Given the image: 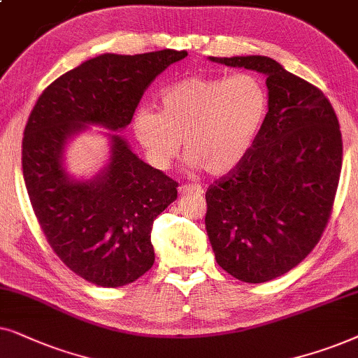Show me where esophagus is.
<instances>
[{
  "instance_id": "obj_1",
  "label": "esophagus",
  "mask_w": 358,
  "mask_h": 358,
  "mask_svg": "<svg viewBox=\"0 0 358 358\" xmlns=\"http://www.w3.org/2000/svg\"><path fill=\"white\" fill-rule=\"evenodd\" d=\"M178 193L180 194H203L204 189L201 188V185L198 183H187L178 188Z\"/></svg>"
}]
</instances>
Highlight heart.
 Instances as JSON below:
<instances>
[{
	"mask_svg": "<svg viewBox=\"0 0 358 358\" xmlns=\"http://www.w3.org/2000/svg\"><path fill=\"white\" fill-rule=\"evenodd\" d=\"M160 113L139 108L134 134L147 159L165 169L183 152L193 169L226 175L249 154L268 111L259 76H188L160 93Z\"/></svg>",
	"mask_w": 358,
	"mask_h": 358,
	"instance_id": "obj_1",
	"label": "heart"
}]
</instances>
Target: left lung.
<instances>
[{
  "instance_id": "obj_1",
  "label": "left lung",
  "mask_w": 358,
  "mask_h": 358,
  "mask_svg": "<svg viewBox=\"0 0 358 358\" xmlns=\"http://www.w3.org/2000/svg\"><path fill=\"white\" fill-rule=\"evenodd\" d=\"M266 76L268 113L239 166L206 192L217 265L245 283L294 268L321 239L342 169V134L321 90L270 57H209Z\"/></svg>"
}]
</instances>
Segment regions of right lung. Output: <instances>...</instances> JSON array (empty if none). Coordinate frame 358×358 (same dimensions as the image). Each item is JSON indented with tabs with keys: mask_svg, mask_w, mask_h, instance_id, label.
<instances>
[{
	"mask_svg": "<svg viewBox=\"0 0 358 358\" xmlns=\"http://www.w3.org/2000/svg\"><path fill=\"white\" fill-rule=\"evenodd\" d=\"M187 55H98L52 82L27 119L22 175L37 221L57 257L98 287H124L150 270L152 224L176 199L178 183L142 162L116 132L108 134V165L80 182L65 171V144L88 124L126 129L155 76Z\"/></svg>",
	"mask_w": 358,
	"mask_h": 358,
	"instance_id": "obj_1",
	"label": "right lung"
}]
</instances>
